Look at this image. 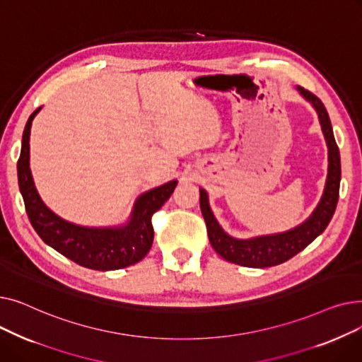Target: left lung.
I'll return each instance as SVG.
<instances>
[{
    "mask_svg": "<svg viewBox=\"0 0 362 362\" xmlns=\"http://www.w3.org/2000/svg\"><path fill=\"white\" fill-rule=\"evenodd\" d=\"M298 89L303 97L313 103L314 108L317 110L320 124L329 146V175L325 195H322L313 216L305 223L295 227V229L279 235L240 240L233 239L223 232L217 220L214 218L210 206H208V198L205 191L199 189V206L206 224L208 239H210L214 251L226 261L254 269H265L272 267V265L281 264L295 257L303 248H307L318 235L325 232L334 214L340 186V154L339 146L334 141L329 112L325 104L313 92L303 88Z\"/></svg>",
    "mask_w": 362,
    "mask_h": 362,
    "instance_id": "left-lung-1",
    "label": "left lung"
}]
</instances>
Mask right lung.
<instances>
[{
    "label": "right lung",
    "mask_w": 362,
    "mask_h": 362,
    "mask_svg": "<svg viewBox=\"0 0 362 362\" xmlns=\"http://www.w3.org/2000/svg\"><path fill=\"white\" fill-rule=\"evenodd\" d=\"M36 108L25 126L22 151L17 161L18 187L29 221L40 238L73 262L90 270H119L139 262L154 240L152 214L173 194L177 185L171 180L145 192L135 204L132 220L122 229H89L67 223L51 213L37 195L29 168V135Z\"/></svg>",
    "instance_id": "add662e5"
}]
</instances>
